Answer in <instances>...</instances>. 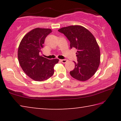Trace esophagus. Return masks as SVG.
Listing matches in <instances>:
<instances>
[{
  "mask_svg": "<svg viewBox=\"0 0 121 121\" xmlns=\"http://www.w3.org/2000/svg\"><path fill=\"white\" fill-rule=\"evenodd\" d=\"M60 61H61V62H62V63H66V62H67V61H68V60H66V59H63V60H60Z\"/></svg>",
  "mask_w": 121,
  "mask_h": 121,
  "instance_id": "34e87169",
  "label": "esophagus"
}]
</instances>
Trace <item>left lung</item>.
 Wrapping results in <instances>:
<instances>
[{
    "mask_svg": "<svg viewBox=\"0 0 121 121\" xmlns=\"http://www.w3.org/2000/svg\"><path fill=\"white\" fill-rule=\"evenodd\" d=\"M70 41V48L77 50V62L70 74L80 81H86L95 75L99 66L100 51L95 38L91 32L81 26H70L58 30Z\"/></svg>",
    "mask_w": 121,
    "mask_h": 121,
    "instance_id": "obj_1",
    "label": "left lung"
}]
</instances>
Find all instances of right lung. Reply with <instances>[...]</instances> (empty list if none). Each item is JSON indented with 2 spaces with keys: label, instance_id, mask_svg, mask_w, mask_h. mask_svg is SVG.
Instances as JSON below:
<instances>
[{
  "label": "right lung",
  "instance_id": "add662e5",
  "mask_svg": "<svg viewBox=\"0 0 121 121\" xmlns=\"http://www.w3.org/2000/svg\"><path fill=\"white\" fill-rule=\"evenodd\" d=\"M52 31L50 29L37 28L28 32L20 42L17 56L20 66L26 75L38 82L45 81L54 74V67L59 59L42 56L45 39Z\"/></svg>",
  "mask_w": 121,
  "mask_h": 121
}]
</instances>
